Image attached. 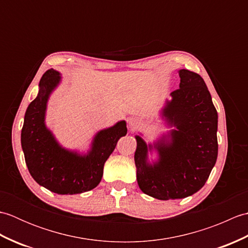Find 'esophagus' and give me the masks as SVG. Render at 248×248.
I'll return each mask as SVG.
<instances>
[{"mask_svg":"<svg viewBox=\"0 0 248 248\" xmlns=\"http://www.w3.org/2000/svg\"><path fill=\"white\" fill-rule=\"evenodd\" d=\"M128 123H129L130 128L135 129L136 127H139V125H140V119L139 117H131V118L128 119Z\"/></svg>","mask_w":248,"mask_h":248,"instance_id":"1","label":"esophagus"}]
</instances>
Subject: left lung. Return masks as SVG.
<instances>
[{
	"mask_svg": "<svg viewBox=\"0 0 248 248\" xmlns=\"http://www.w3.org/2000/svg\"><path fill=\"white\" fill-rule=\"evenodd\" d=\"M180 87L170 94L172 100L164 116L177 130L170 143H157L160 161L147 163V145L136 136L134 155L136 179L145 194L156 199H179L202 188L217 159V112L203 78L198 73L181 69Z\"/></svg>",
	"mask_w": 248,
	"mask_h": 248,
	"instance_id": "1",
	"label": "left lung"
}]
</instances>
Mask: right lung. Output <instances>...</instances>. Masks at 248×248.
I'll return each mask as SVG.
<instances>
[{"mask_svg":"<svg viewBox=\"0 0 248 248\" xmlns=\"http://www.w3.org/2000/svg\"><path fill=\"white\" fill-rule=\"evenodd\" d=\"M59 72L46 70L39 82V93L29 105L21 131L25 163L34 180L49 191L65 195L91 191L101 181L104 163L118 140L127 134L124 121L100 131L92 151L85 156L62 149L45 125L49 94L60 82Z\"/></svg>","mask_w":248,"mask_h":248,"instance_id":"right-lung-1","label":"right lung"}]
</instances>
